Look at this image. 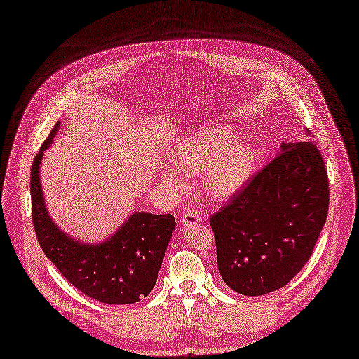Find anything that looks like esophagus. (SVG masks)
Wrapping results in <instances>:
<instances>
[{"instance_id": "34e87169", "label": "esophagus", "mask_w": 359, "mask_h": 359, "mask_svg": "<svg viewBox=\"0 0 359 359\" xmlns=\"http://www.w3.org/2000/svg\"><path fill=\"white\" fill-rule=\"evenodd\" d=\"M200 222V216L196 215L194 212H187L182 215V219H181V224L184 226H190V225H194V224H198Z\"/></svg>"}]
</instances>
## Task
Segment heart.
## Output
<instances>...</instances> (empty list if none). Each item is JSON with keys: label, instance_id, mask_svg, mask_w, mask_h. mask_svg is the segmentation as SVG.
I'll return each mask as SVG.
<instances>
[{"label": "heart", "instance_id": "1", "mask_svg": "<svg viewBox=\"0 0 359 359\" xmlns=\"http://www.w3.org/2000/svg\"><path fill=\"white\" fill-rule=\"evenodd\" d=\"M229 126L201 127L180 140L170 151L175 165L159 168L161 180L177 193L189 190V175L203 174V189L215 200L240 193L259 163L255 146L236 140Z\"/></svg>", "mask_w": 359, "mask_h": 359}]
</instances>
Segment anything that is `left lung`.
<instances>
[{
	"label": "left lung",
	"instance_id": "obj_1",
	"mask_svg": "<svg viewBox=\"0 0 359 359\" xmlns=\"http://www.w3.org/2000/svg\"><path fill=\"white\" fill-rule=\"evenodd\" d=\"M327 209L321 153L309 140L283 142L276 158L210 217L222 279L247 297L283 287L311 257Z\"/></svg>",
	"mask_w": 359,
	"mask_h": 359
}]
</instances>
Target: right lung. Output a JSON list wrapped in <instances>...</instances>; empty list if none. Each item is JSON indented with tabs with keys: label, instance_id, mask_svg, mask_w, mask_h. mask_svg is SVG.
Masks as SVG:
<instances>
[{
	"label": "right lung",
	"instance_id": "1",
	"mask_svg": "<svg viewBox=\"0 0 359 359\" xmlns=\"http://www.w3.org/2000/svg\"><path fill=\"white\" fill-rule=\"evenodd\" d=\"M55 124L32 165V220L46 257L80 292L111 305L146 298L158 280L165 251L175 229L172 215L134 212L99 243H84L65 233L50 217L41 182L45 150L54 143Z\"/></svg>",
	"mask_w": 359,
	"mask_h": 359
}]
</instances>
